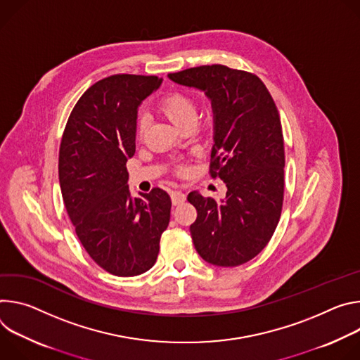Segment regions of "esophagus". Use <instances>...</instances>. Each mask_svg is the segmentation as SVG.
Returning <instances> with one entry per match:
<instances>
[{
    "label": "esophagus",
    "instance_id": "1",
    "mask_svg": "<svg viewBox=\"0 0 360 360\" xmlns=\"http://www.w3.org/2000/svg\"><path fill=\"white\" fill-rule=\"evenodd\" d=\"M184 200H186V195H184V193H181V191H179V190L172 191V203H173L174 206H177V205L183 203Z\"/></svg>",
    "mask_w": 360,
    "mask_h": 360
}]
</instances>
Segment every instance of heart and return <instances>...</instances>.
I'll list each match as a JSON object with an SVG mask.
<instances>
[{
    "label": "heart",
    "instance_id": "obj_1",
    "mask_svg": "<svg viewBox=\"0 0 360 360\" xmlns=\"http://www.w3.org/2000/svg\"><path fill=\"white\" fill-rule=\"evenodd\" d=\"M160 110L170 120V122L181 129L188 123H194L197 118V107L195 101L187 93L176 91L163 98L160 104ZM146 131V120L140 118L139 122V136L141 137Z\"/></svg>",
    "mask_w": 360,
    "mask_h": 360
}]
</instances>
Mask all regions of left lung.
I'll list each match as a JSON object with an SVG mask.
<instances>
[{
	"mask_svg": "<svg viewBox=\"0 0 360 360\" xmlns=\"http://www.w3.org/2000/svg\"><path fill=\"white\" fill-rule=\"evenodd\" d=\"M174 83L203 90L214 112L210 176L226 183L217 202L191 191L197 219L194 248L206 262L234 267L256 257L282 214L285 143L277 107L262 79L221 64L169 74Z\"/></svg>",
	"mask_w": 360,
	"mask_h": 360,
	"instance_id": "obj_1",
	"label": "left lung"
}]
</instances>
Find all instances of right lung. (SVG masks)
<instances>
[{"mask_svg": "<svg viewBox=\"0 0 360 360\" xmlns=\"http://www.w3.org/2000/svg\"><path fill=\"white\" fill-rule=\"evenodd\" d=\"M157 75L115 74L93 84L74 105L58 155L63 200L79 242L105 271L131 277L153 267L170 221V195L158 187L129 190L137 108L162 84Z\"/></svg>", "mask_w": 360, "mask_h": 360, "instance_id": "1", "label": "right lung"}]
</instances>
